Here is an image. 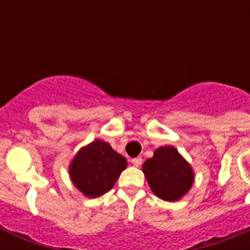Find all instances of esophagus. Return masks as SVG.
I'll return each mask as SVG.
<instances>
[{"instance_id": "obj_1", "label": "esophagus", "mask_w": 250, "mask_h": 250, "mask_svg": "<svg viewBox=\"0 0 250 250\" xmlns=\"http://www.w3.org/2000/svg\"><path fill=\"white\" fill-rule=\"evenodd\" d=\"M131 163H132V165H134V167H141V164H143V159L141 158H134V159H131Z\"/></svg>"}]
</instances>
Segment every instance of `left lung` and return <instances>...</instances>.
<instances>
[{
  "instance_id": "left-lung-1",
  "label": "left lung",
  "mask_w": 250,
  "mask_h": 250,
  "mask_svg": "<svg viewBox=\"0 0 250 250\" xmlns=\"http://www.w3.org/2000/svg\"><path fill=\"white\" fill-rule=\"evenodd\" d=\"M152 193L167 202H176L190 190L194 171L174 146H161L143 164Z\"/></svg>"
}]
</instances>
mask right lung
<instances>
[{"label": "right lung", "mask_w": 250, "mask_h": 250, "mask_svg": "<svg viewBox=\"0 0 250 250\" xmlns=\"http://www.w3.org/2000/svg\"><path fill=\"white\" fill-rule=\"evenodd\" d=\"M126 165V159L115 151L109 143L94 140L79 150L68 173L75 187L83 195L98 198L114 187Z\"/></svg>", "instance_id": "obj_1"}]
</instances>
